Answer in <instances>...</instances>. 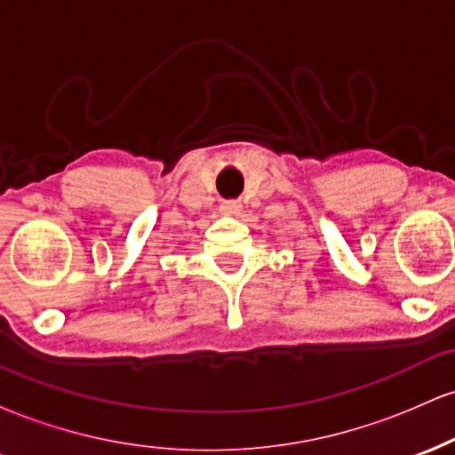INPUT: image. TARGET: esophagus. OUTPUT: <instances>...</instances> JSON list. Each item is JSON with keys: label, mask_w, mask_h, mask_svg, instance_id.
<instances>
[{"label": "esophagus", "mask_w": 455, "mask_h": 455, "mask_svg": "<svg viewBox=\"0 0 455 455\" xmlns=\"http://www.w3.org/2000/svg\"><path fill=\"white\" fill-rule=\"evenodd\" d=\"M239 210H242V205H239L237 201H224L222 203L224 216H239Z\"/></svg>", "instance_id": "obj_1"}]
</instances>
